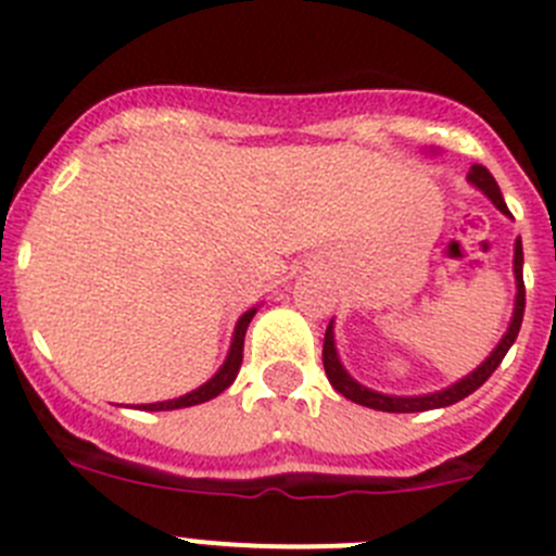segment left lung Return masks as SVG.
<instances>
[{"label": "left lung", "instance_id": "1", "mask_svg": "<svg viewBox=\"0 0 556 556\" xmlns=\"http://www.w3.org/2000/svg\"><path fill=\"white\" fill-rule=\"evenodd\" d=\"M468 180L476 186V189H481L484 194H488L490 200H493V205L498 211H504V214H509L507 203H504V198H501V189L498 184H495V178L490 175L488 169L481 164H473L468 172ZM515 283H518V294H515V312H513V320H509V328L507 333H504V339H501L498 345H495V351L490 353L484 362H481L479 367H476L470 376H465L462 381H456V384L445 387V390L440 392H431V395H381V392H372L367 390V387H362L356 381V378L348 376V370L342 365H339V356H337V348H333V326L328 323L326 328V342H323V367H326V376L328 381L333 384V390L342 392V395L348 397V401H353V404H362V406H370V409H378V412H426V409H443V406H451L456 404V401H462V397H468L470 392L479 390L484 381H488L490 376L495 372V367L501 365V358L507 356V351L513 348V342L518 339V331H520V323H523V306H527V289H523V248H520V239L515 242Z\"/></svg>", "mask_w": 556, "mask_h": 556}]
</instances>
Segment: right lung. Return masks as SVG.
Returning a JSON list of instances; mask_svg holds the SVG:
<instances>
[{"label": "right lung", "instance_id": "add662e5", "mask_svg": "<svg viewBox=\"0 0 556 556\" xmlns=\"http://www.w3.org/2000/svg\"><path fill=\"white\" fill-rule=\"evenodd\" d=\"M253 314H255V308H250V312H244L242 317H239V323H236L233 342H230L228 358H225V365L217 370V376L211 378V381H205V384L198 387V390H194V392H189V395H180V397H175V401H161V404H144V406H141V409H147V412L186 409V406L205 404V401H211V397H217L219 392L228 390V387L233 384V378H236V372H239V367H242L244 331H248L250 320H253Z\"/></svg>", "mask_w": 556, "mask_h": 556}]
</instances>
